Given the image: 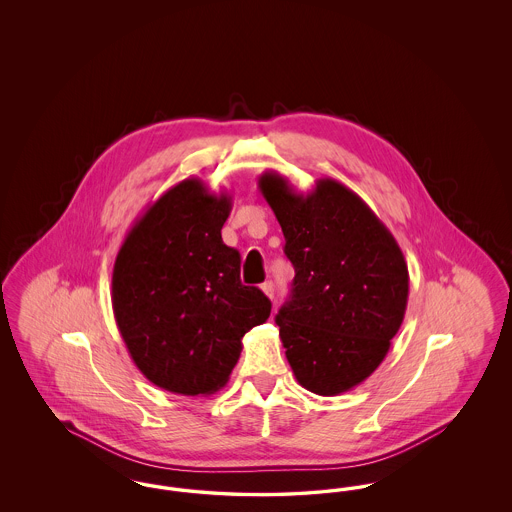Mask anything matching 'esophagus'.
Masks as SVG:
<instances>
[{
	"label": "esophagus",
	"mask_w": 512,
	"mask_h": 512,
	"mask_svg": "<svg viewBox=\"0 0 512 512\" xmlns=\"http://www.w3.org/2000/svg\"><path fill=\"white\" fill-rule=\"evenodd\" d=\"M261 290L265 292L268 299H274V284H272V282H265V284L261 286Z\"/></svg>",
	"instance_id": "34e87169"
}]
</instances>
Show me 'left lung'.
<instances>
[{
  "label": "left lung",
  "instance_id": "8db88e82",
  "mask_svg": "<svg viewBox=\"0 0 512 512\" xmlns=\"http://www.w3.org/2000/svg\"><path fill=\"white\" fill-rule=\"evenodd\" d=\"M259 190L282 226L295 268L276 315L297 382L317 395L353 390L380 366L409 299V268L386 224L332 178L297 194L267 171Z\"/></svg>",
  "mask_w": 512,
  "mask_h": 512
}]
</instances>
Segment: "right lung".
Listing matches in <instances>:
<instances>
[{"label":"right lung","instance_id":"1","mask_svg":"<svg viewBox=\"0 0 512 512\" xmlns=\"http://www.w3.org/2000/svg\"><path fill=\"white\" fill-rule=\"evenodd\" d=\"M232 197L186 178L128 230L113 267L111 301L122 340L161 390L209 395L230 378L242 338L270 317V301L240 280V253L220 230Z\"/></svg>","mask_w":512,"mask_h":512}]
</instances>
